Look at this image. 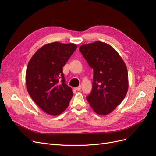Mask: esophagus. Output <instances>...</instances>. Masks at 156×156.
I'll use <instances>...</instances> for the list:
<instances>
[{
    "mask_svg": "<svg viewBox=\"0 0 156 156\" xmlns=\"http://www.w3.org/2000/svg\"><path fill=\"white\" fill-rule=\"evenodd\" d=\"M81 85H80V86H79L78 87L75 88V90H77V91L81 90Z\"/></svg>",
    "mask_w": 156,
    "mask_h": 156,
    "instance_id": "esophagus-1",
    "label": "esophagus"
}]
</instances>
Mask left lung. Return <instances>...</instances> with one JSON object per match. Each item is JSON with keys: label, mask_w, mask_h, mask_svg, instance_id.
<instances>
[{"label": "left lung", "mask_w": 156, "mask_h": 156, "mask_svg": "<svg viewBox=\"0 0 156 156\" xmlns=\"http://www.w3.org/2000/svg\"><path fill=\"white\" fill-rule=\"evenodd\" d=\"M94 70L91 93L87 97L94 112L107 115L123 101L128 90V73L118 52L104 42L95 41L79 48Z\"/></svg>", "instance_id": "left-lung-1"}]
</instances>
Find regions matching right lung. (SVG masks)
Wrapping results in <instances>:
<instances>
[{"label": "right lung", "instance_id": "add662e5", "mask_svg": "<svg viewBox=\"0 0 156 156\" xmlns=\"http://www.w3.org/2000/svg\"><path fill=\"white\" fill-rule=\"evenodd\" d=\"M77 48L74 44H48L36 52L28 64L27 91L41 109L50 115L64 112L72 98V89L65 83L62 68Z\"/></svg>", "mask_w": 156, "mask_h": 156}]
</instances>
